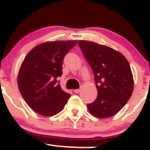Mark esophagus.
<instances>
[{
  "instance_id": "obj_1",
  "label": "esophagus",
  "mask_w": 150,
  "mask_h": 150,
  "mask_svg": "<svg viewBox=\"0 0 150 150\" xmlns=\"http://www.w3.org/2000/svg\"><path fill=\"white\" fill-rule=\"evenodd\" d=\"M74 92L75 93H79L80 92V89H74Z\"/></svg>"
}]
</instances>
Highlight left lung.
Wrapping results in <instances>:
<instances>
[{"label": "left lung", "mask_w": 150, "mask_h": 150, "mask_svg": "<svg viewBox=\"0 0 150 150\" xmlns=\"http://www.w3.org/2000/svg\"><path fill=\"white\" fill-rule=\"evenodd\" d=\"M78 45L94 74L98 96L87 105L91 115L107 118L118 112L133 92L129 62L122 54L105 45L79 40Z\"/></svg>", "instance_id": "8db88e82"}]
</instances>
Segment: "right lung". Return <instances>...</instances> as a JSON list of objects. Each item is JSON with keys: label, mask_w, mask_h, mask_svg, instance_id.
Returning a JSON list of instances; mask_svg holds the SVG:
<instances>
[{"label": "right lung", "mask_w": 150, "mask_h": 150, "mask_svg": "<svg viewBox=\"0 0 150 150\" xmlns=\"http://www.w3.org/2000/svg\"><path fill=\"white\" fill-rule=\"evenodd\" d=\"M76 44L77 40L47 42L25 57L18 76V88L27 104L40 115H56L70 98L57 78L62 75L64 57Z\"/></svg>", "instance_id": "obj_1"}]
</instances>
